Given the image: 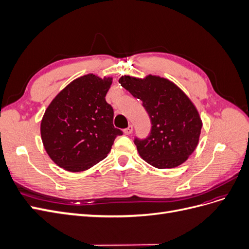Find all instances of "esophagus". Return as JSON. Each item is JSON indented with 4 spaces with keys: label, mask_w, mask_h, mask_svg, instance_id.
Here are the masks:
<instances>
[{
    "label": "esophagus",
    "mask_w": 249,
    "mask_h": 249,
    "mask_svg": "<svg viewBox=\"0 0 249 249\" xmlns=\"http://www.w3.org/2000/svg\"><path fill=\"white\" fill-rule=\"evenodd\" d=\"M132 132H133V125L132 124H129V126H127L126 129L124 130V133L125 135H130V134H132Z\"/></svg>",
    "instance_id": "obj_1"
}]
</instances>
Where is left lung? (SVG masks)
<instances>
[{"mask_svg":"<svg viewBox=\"0 0 249 249\" xmlns=\"http://www.w3.org/2000/svg\"><path fill=\"white\" fill-rule=\"evenodd\" d=\"M118 82L142 101L152 123L145 139L134 140L140 157L160 169L183 164L196 148L202 126L191 100L175 83L159 76H123Z\"/></svg>","mask_w":249,"mask_h":249,"instance_id":"obj_1","label":"left lung"}]
</instances>
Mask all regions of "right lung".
Segmentation results:
<instances>
[{"mask_svg":"<svg viewBox=\"0 0 249 249\" xmlns=\"http://www.w3.org/2000/svg\"><path fill=\"white\" fill-rule=\"evenodd\" d=\"M112 78L93 73L70 83L51 102L41 119L44 149L58 166L80 172L107 157L123 132L113 125V108L106 102Z\"/></svg>","mask_w":249,"mask_h":249,"instance_id":"obj_1","label":"right lung"}]
</instances>
